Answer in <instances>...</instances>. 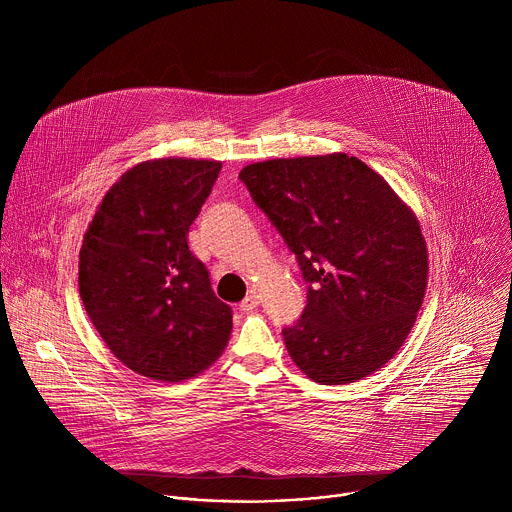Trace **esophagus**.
I'll return each mask as SVG.
<instances>
[{
    "label": "esophagus",
    "instance_id": "obj_1",
    "mask_svg": "<svg viewBox=\"0 0 512 512\" xmlns=\"http://www.w3.org/2000/svg\"><path fill=\"white\" fill-rule=\"evenodd\" d=\"M259 304H261V298H259L257 291H249L247 298L241 302V310H243V312H251V310H255Z\"/></svg>",
    "mask_w": 512,
    "mask_h": 512
}]
</instances>
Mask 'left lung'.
Returning <instances> with one entry per match:
<instances>
[{
    "label": "left lung",
    "mask_w": 512,
    "mask_h": 512,
    "mask_svg": "<svg viewBox=\"0 0 512 512\" xmlns=\"http://www.w3.org/2000/svg\"><path fill=\"white\" fill-rule=\"evenodd\" d=\"M239 178L310 283L304 314L283 328L291 360L322 385L379 371L409 336L427 287L413 210L346 154L257 162Z\"/></svg>",
    "instance_id": "obj_1"
}]
</instances>
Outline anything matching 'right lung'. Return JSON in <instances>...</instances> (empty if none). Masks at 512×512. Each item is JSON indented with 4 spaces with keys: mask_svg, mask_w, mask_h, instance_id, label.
<instances>
[{
    "mask_svg": "<svg viewBox=\"0 0 512 512\" xmlns=\"http://www.w3.org/2000/svg\"><path fill=\"white\" fill-rule=\"evenodd\" d=\"M221 162L162 158L105 194L79 253V291L109 350L133 373L192 379L223 354L233 310L214 296L188 231Z\"/></svg>",
    "mask_w": 512,
    "mask_h": 512,
    "instance_id": "add662e5",
    "label": "right lung"
}]
</instances>
